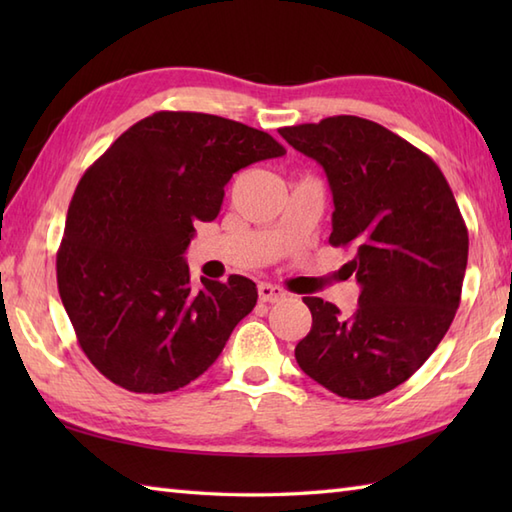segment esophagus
I'll return each instance as SVG.
<instances>
[{"mask_svg": "<svg viewBox=\"0 0 512 512\" xmlns=\"http://www.w3.org/2000/svg\"><path fill=\"white\" fill-rule=\"evenodd\" d=\"M257 292H259V301L264 303H273V301H279L281 297H286V292L273 284H259Z\"/></svg>", "mask_w": 512, "mask_h": 512, "instance_id": "34e87169", "label": "esophagus"}]
</instances>
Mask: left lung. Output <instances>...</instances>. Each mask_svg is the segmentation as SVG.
<instances>
[{
    "label": "left lung",
    "instance_id": "left-lung-1",
    "mask_svg": "<svg viewBox=\"0 0 512 512\" xmlns=\"http://www.w3.org/2000/svg\"><path fill=\"white\" fill-rule=\"evenodd\" d=\"M330 182V244L350 248L341 270L361 284L350 319L303 297L312 328L299 367L332 394L369 400L405 383L447 334L460 306L469 231L447 178L424 151L358 116L281 127Z\"/></svg>",
    "mask_w": 512,
    "mask_h": 512
}]
</instances>
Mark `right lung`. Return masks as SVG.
Returning a JSON list of instances; mask_svg holds the SVG:
<instances>
[{
    "label": "right lung",
    "mask_w": 512,
    "mask_h": 512,
    "mask_svg": "<svg viewBox=\"0 0 512 512\" xmlns=\"http://www.w3.org/2000/svg\"><path fill=\"white\" fill-rule=\"evenodd\" d=\"M277 140L200 112H156L118 136L72 195L57 284L81 350L134 394L176 391L209 369L255 308L242 275L200 279L184 262L195 222L220 213L226 182L279 158Z\"/></svg>",
    "instance_id": "right-lung-1"
}]
</instances>
